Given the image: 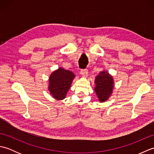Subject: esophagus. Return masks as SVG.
<instances>
[{"mask_svg":"<svg viewBox=\"0 0 154 154\" xmlns=\"http://www.w3.org/2000/svg\"><path fill=\"white\" fill-rule=\"evenodd\" d=\"M81 75H82L83 77H87V75H88V70L87 69H82L81 71Z\"/></svg>","mask_w":154,"mask_h":154,"instance_id":"obj_1","label":"esophagus"}]
</instances>
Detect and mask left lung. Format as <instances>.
<instances>
[{"instance_id": "obj_1", "label": "left lung", "mask_w": 154, "mask_h": 154, "mask_svg": "<svg viewBox=\"0 0 154 154\" xmlns=\"http://www.w3.org/2000/svg\"><path fill=\"white\" fill-rule=\"evenodd\" d=\"M99 73L94 81L96 86L94 87V91L100 102H104L112 93L114 79L113 77L106 71H100Z\"/></svg>"}]
</instances>
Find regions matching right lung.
<instances>
[{"instance_id": "add662e5", "label": "right lung", "mask_w": 154, "mask_h": 154, "mask_svg": "<svg viewBox=\"0 0 154 154\" xmlns=\"http://www.w3.org/2000/svg\"><path fill=\"white\" fill-rule=\"evenodd\" d=\"M75 77L73 73L62 67L52 72L49 78L48 86L52 97L56 100L64 99Z\"/></svg>"}]
</instances>
